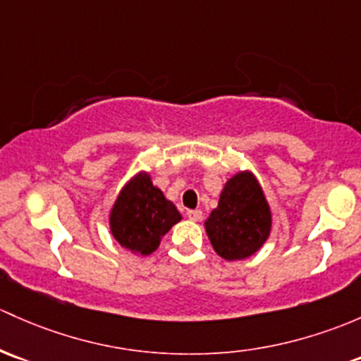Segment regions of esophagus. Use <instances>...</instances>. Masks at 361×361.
<instances>
[{"mask_svg":"<svg viewBox=\"0 0 361 361\" xmlns=\"http://www.w3.org/2000/svg\"><path fill=\"white\" fill-rule=\"evenodd\" d=\"M187 216H188V219H192V221H199V219L202 218V211L190 209V211H187Z\"/></svg>","mask_w":361,"mask_h":361,"instance_id":"1","label":"esophagus"}]
</instances>
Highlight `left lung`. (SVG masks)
<instances>
[{
	"mask_svg": "<svg viewBox=\"0 0 361 361\" xmlns=\"http://www.w3.org/2000/svg\"><path fill=\"white\" fill-rule=\"evenodd\" d=\"M271 209L252 171L228 178L219 202L204 221L212 249L226 261L250 257L271 233Z\"/></svg>",
	"mask_w": 361,
	"mask_h": 361,
	"instance_id": "left-lung-1",
	"label": "left lung"
}]
</instances>
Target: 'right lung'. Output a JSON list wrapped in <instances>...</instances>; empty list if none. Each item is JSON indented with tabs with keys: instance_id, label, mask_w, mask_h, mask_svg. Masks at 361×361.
I'll list each match as a JSON object with an SVG mask.
<instances>
[{
	"instance_id": "1",
	"label": "right lung",
	"mask_w": 361,
	"mask_h": 361,
	"mask_svg": "<svg viewBox=\"0 0 361 361\" xmlns=\"http://www.w3.org/2000/svg\"><path fill=\"white\" fill-rule=\"evenodd\" d=\"M178 221H181L180 211L152 183L147 171L136 173L121 188L109 212L112 237L135 256L154 252Z\"/></svg>"
}]
</instances>
